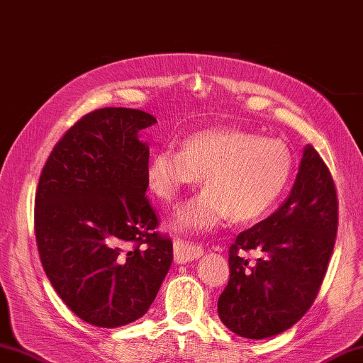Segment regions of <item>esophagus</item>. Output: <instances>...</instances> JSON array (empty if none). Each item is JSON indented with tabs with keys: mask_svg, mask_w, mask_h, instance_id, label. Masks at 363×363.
<instances>
[{
	"mask_svg": "<svg viewBox=\"0 0 363 363\" xmlns=\"http://www.w3.org/2000/svg\"><path fill=\"white\" fill-rule=\"evenodd\" d=\"M203 255V247L194 242L175 240L174 241V258L177 263H188Z\"/></svg>",
	"mask_w": 363,
	"mask_h": 363,
	"instance_id": "obj_1",
	"label": "esophagus"
}]
</instances>
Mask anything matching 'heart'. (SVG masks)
Instances as JSON below:
<instances>
[{"label": "heart", "mask_w": 363, "mask_h": 363, "mask_svg": "<svg viewBox=\"0 0 363 363\" xmlns=\"http://www.w3.org/2000/svg\"><path fill=\"white\" fill-rule=\"evenodd\" d=\"M291 169V155L280 140L236 127H213L184 138L180 150H158L145 180L158 201L171 203L203 175L208 188L177 210L172 227L205 233L230 216L236 224L263 219L282 197Z\"/></svg>", "instance_id": "b5f03b06"}]
</instances>
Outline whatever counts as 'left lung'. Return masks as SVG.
Returning <instances> with one entry per match:
<instances>
[{"instance_id": "1", "label": "left lung", "mask_w": 363, "mask_h": 363, "mask_svg": "<svg viewBox=\"0 0 363 363\" xmlns=\"http://www.w3.org/2000/svg\"><path fill=\"white\" fill-rule=\"evenodd\" d=\"M338 202L328 166L306 145L299 172L279 208L241 232L228 250L230 279L218 301L220 321L244 338L290 329L313 304L334 250ZM257 250L250 265L242 252Z\"/></svg>"}]
</instances>
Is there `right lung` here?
<instances>
[{
  "instance_id": "1",
  "label": "right lung",
  "mask_w": 363,
  "mask_h": 363,
  "mask_svg": "<svg viewBox=\"0 0 363 363\" xmlns=\"http://www.w3.org/2000/svg\"><path fill=\"white\" fill-rule=\"evenodd\" d=\"M149 113L101 108L73 125L43 166L34 230L42 266L65 306L99 328L139 320L172 263L145 197Z\"/></svg>"
}]
</instances>
